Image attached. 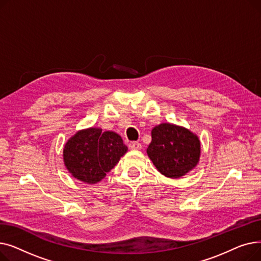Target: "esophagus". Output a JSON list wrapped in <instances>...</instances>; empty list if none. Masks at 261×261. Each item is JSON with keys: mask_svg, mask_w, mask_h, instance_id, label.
Here are the masks:
<instances>
[{"mask_svg": "<svg viewBox=\"0 0 261 261\" xmlns=\"http://www.w3.org/2000/svg\"><path fill=\"white\" fill-rule=\"evenodd\" d=\"M129 148L131 150H140L142 148V144L139 142H131L129 144Z\"/></svg>", "mask_w": 261, "mask_h": 261, "instance_id": "34e87169", "label": "esophagus"}]
</instances>
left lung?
Returning a JSON list of instances; mask_svg holds the SVG:
<instances>
[{"mask_svg":"<svg viewBox=\"0 0 261 261\" xmlns=\"http://www.w3.org/2000/svg\"><path fill=\"white\" fill-rule=\"evenodd\" d=\"M147 154L155 168L170 179H179L195 169L201 156V142L190 130L163 122L151 130Z\"/></svg>","mask_w":261,"mask_h":261,"instance_id":"left-lung-1","label":"left lung"}]
</instances>
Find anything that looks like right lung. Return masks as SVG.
Segmentation results:
<instances>
[{
    "mask_svg": "<svg viewBox=\"0 0 261 261\" xmlns=\"http://www.w3.org/2000/svg\"><path fill=\"white\" fill-rule=\"evenodd\" d=\"M128 151L121 136L114 131L91 127L77 131L63 148V163L67 171L87 184L100 182Z\"/></svg>",
    "mask_w": 261,
    "mask_h": 261,
    "instance_id": "right-lung-1",
    "label": "right lung"
}]
</instances>
